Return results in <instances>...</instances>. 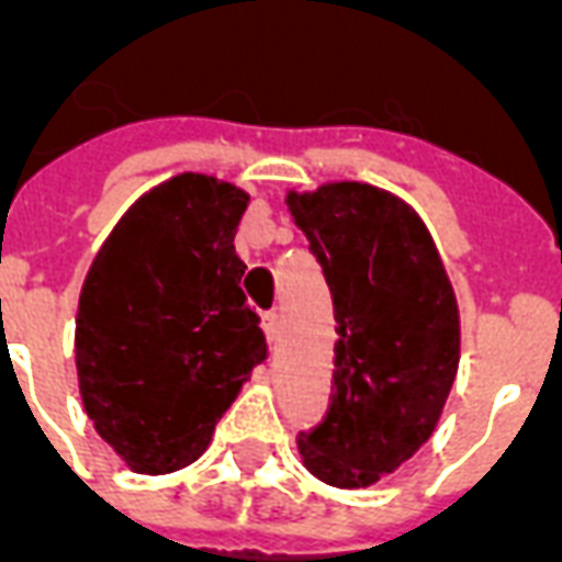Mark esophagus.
Returning <instances> with one entry per match:
<instances>
[{
	"label": "esophagus",
	"instance_id": "obj_1",
	"mask_svg": "<svg viewBox=\"0 0 562 562\" xmlns=\"http://www.w3.org/2000/svg\"><path fill=\"white\" fill-rule=\"evenodd\" d=\"M261 328H265V334H268L270 342L280 340V328H282L280 313H277V310H270V313H265V316H261Z\"/></svg>",
	"mask_w": 562,
	"mask_h": 562
}]
</instances>
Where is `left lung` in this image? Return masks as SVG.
Here are the masks:
<instances>
[{
  "label": "left lung",
  "mask_w": 562,
  "mask_h": 562,
  "mask_svg": "<svg viewBox=\"0 0 562 562\" xmlns=\"http://www.w3.org/2000/svg\"><path fill=\"white\" fill-rule=\"evenodd\" d=\"M285 204L334 294V394L297 436L304 467L334 487H370L430 439L460 364L458 297L424 220L361 180Z\"/></svg>",
  "instance_id": "1"
}]
</instances>
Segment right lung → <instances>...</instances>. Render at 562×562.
I'll use <instances>...</instances> for the list:
<instances>
[{
  "instance_id": "obj_1",
  "label": "right lung",
  "mask_w": 562,
  "mask_h": 562,
  "mask_svg": "<svg viewBox=\"0 0 562 562\" xmlns=\"http://www.w3.org/2000/svg\"><path fill=\"white\" fill-rule=\"evenodd\" d=\"M249 192L186 171L120 216L80 289L75 364L95 434L140 475L207 451L268 342L234 249Z\"/></svg>"
}]
</instances>
